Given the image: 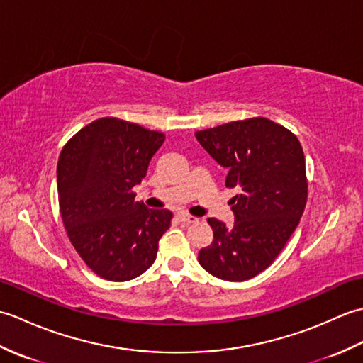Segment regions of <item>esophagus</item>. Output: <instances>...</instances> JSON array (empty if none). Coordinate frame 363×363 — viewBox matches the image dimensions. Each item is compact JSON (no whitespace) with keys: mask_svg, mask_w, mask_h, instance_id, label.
<instances>
[{"mask_svg":"<svg viewBox=\"0 0 363 363\" xmlns=\"http://www.w3.org/2000/svg\"><path fill=\"white\" fill-rule=\"evenodd\" d=\"M177 218H179L184 225H194V223L198 221L196 217H194V215H189V213H179L177 215Z\"/></svg>","mask_w":363,"mask_h":363,"instance_id":"obj_1","label":"esophagus"}]
</instances>
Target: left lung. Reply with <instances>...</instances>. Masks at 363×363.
Wrapping results in <instances>:
<instances>
[{"label":"left lung","instance_id":"left-lung-1","mask_svg":"<svg viewBox=\"0 0 363 363\" xmlns=\"http://www.w3.org/2000/svg\"><path fill=\"white\" fill-rule=\"evenodd\" d=\"M199 145L228 168L235 221L209 218L213 240L199 265L225 281H248L273 264L299 225L307 203L306 159L298 137L265 117L196 130Z\"/></svg>","mask_w":363,"mask_h":363}]
</instances>
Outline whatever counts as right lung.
I'll return each mask as SVG.
<instances>
[{"label":"right lung","mask_w":363,"mask_h":363,"mask_svg":"<svg viewBox=\"0 0 363 363\" xmlns=\"http://www.w3.org/2000/svg\"><path fill=\"white\" fill-rule=\"evenodd\" d=\"M165 134L104 117L78 130L60 151V217L79 257L107 281L134 279L157 256L173 213L135 201L150 160Z\"/></svg>","instance_id":"obj_1"}]
</instances>
